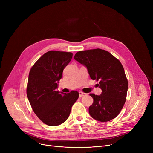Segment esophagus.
<instances>
[{
  "instance_id": "34e87169",
  "label": "esophagus",
  "mask_w": 153,
  "mask_h": 153,
  "mask_svg": "<svg viewBox=\"0 0 153 153\" xmlns=\"http://www.w3.org/2000/svg\"><path fill=\"white\" fill-rule=\"evenodd\" d=\"M85 95H86V94L84 93L83 92H81V91L79 92V97H83V96H84Z\"/></svg>"
}]
</instances>
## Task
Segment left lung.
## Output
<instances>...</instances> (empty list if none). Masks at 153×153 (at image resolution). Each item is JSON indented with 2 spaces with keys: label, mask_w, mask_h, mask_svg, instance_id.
Here are the masks:
<instances>
[{
  "label": "left lung",
  "mask_w": 153,
  "mask_h": 153,
  "mask_svg": "<svg viewBox=\"0 0 153 153\" xmlns=\"http://www.w3.org/2000/svg\"><path fill=\"white\" fill-rule=\"evenodd\" d=\"M74 58L87 68L92 79L99 81L102 91L100 95L89 94L94 99L89 108L90 115L102 122L115 118L123 107L128 87L122 63L99 48L78 51Z\"/></svg>",
  "instance_id": "left-lung-1"
}]
</instances>
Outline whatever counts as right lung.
<instances>
[{
  "label": "right lung",
  "instance_id": "right-lung-1",
  "mask_svg": "<svg viewBox=\"0 0 153 153\" xmlns=\"http://www.w3.org/2000/svg\"><path fill=\"white\" fill-rule=\"evenodd\" d=\"M72 58L70 52L50 51L31 68L27 94L34 113L46 125L57 126L68 118L79 92L63 94L56 91L62 71Z\"/></svg>",
  "mask_w": 153,
  "mask_h": 153
}]
</instances>
